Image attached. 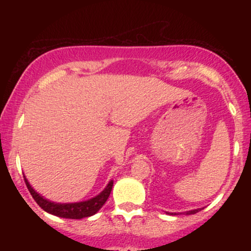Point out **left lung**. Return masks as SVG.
<instances>
[{
    "mask_svg": "<svg viewBox=\"0 0 251 251\" xmlns=\"http://www.w3.org/2000/svg\"><path fill=\"white\" fill-rule=\"evenodd\" d=\"M201 209H194V210H189V211H186L184 212V214L186 215H192V214H196V212H198V211H201ZM166 214H170V215H178V214H176V212H166Z\"/></svg>",
    "mask_w": 251,
    "mask_h": 251,
    "instance_id": "obj_1",
    "label": "left lung"
}]
</instances>
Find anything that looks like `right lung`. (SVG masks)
<instances>
[{
  "mask_svg": "<svg viewBox=\"0 0 251 251\" xmlns=\"http://www.w3.org/2000/svg\"><path fill=\"white\" fill-rule=\"evenodd\" d=\"M24 181L27 189H29L30 194H31L32 198L35 199V201L40 205L41 209H44L45 211L48 212V214L54 215V216L73 220H81L97 214V212L100 211V207H102L105 201H107V199L109 198L114 182L113 179H110L109 183L107 184V187H105L100 194H97V196L93 197V198L88 199V201H76V203H55V201H48V199L45 198L44 196L37 193V192L32 188L31 184L29 183V181H27V178L25 176Z\"/></svg>",
  "mask_w": 251,
  "mask_h": 251,
  "instance_id": "add662e5",
  "label": "right lung"
}]
</instances>
